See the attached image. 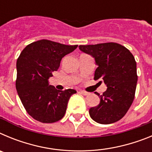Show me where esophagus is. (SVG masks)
I'll use <instances>...</instances> for the list:
<instances>
[{"label": "esophagus", "instance_id": "obj_1", "mask_svg": "<svg viewBox=\"0 0 152 152\" xmlns=\"http://www.w3.org/2000/svg\"><path fill=\"white\" fill-rule=\"evenodd\" d=\"M79 93H80V94H83V95H88L89 94V93L88 92H86V91H79Z\"/></svg>", "mask_w": 152, "mask_h": 152}]
</instances>
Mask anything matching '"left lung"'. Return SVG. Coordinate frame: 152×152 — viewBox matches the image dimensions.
Instances as JSON below:
<instances>
[{
    "mask_svg": "<svg viewBox=\"0 0 152 152\" xmlns=\"http://www.w3.org/2000/svg\"><path fill=\"white\" fill-rule=\"evenodd\" d=\"M81 52L94 58L97 68L94 80L102 79L107 91L96 107H91V119L100 124L116 123L126 115L135 97L137 71L135 58L129 49L116 42L80 45Z\"/></svg>",
    "mask_w": 152,
    "mask_h": 152,
    "instance_id": "8db88e82",
    "label": "left lung"
}]
</instances>
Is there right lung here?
Listing matches in <instances>:
<instances>
[{"mask_svg":"<svg viewBox=\"0 0 152 152\" xmlns=\"http://www.w3.org/2000/svg\"><path fill=\"white\" fill-rule=\"evenodd\" d=\"M77 45H67L50 40H39L22 51L17 61V88L24 108L33 119L52 123L62 119L74 89L58 91L49 85L52 72L59 68L61 58Z\"/></svg>","mask_w":152,"mask_h":152,"instance_id":"obj_1","label":"right lung"}]
</instances>
